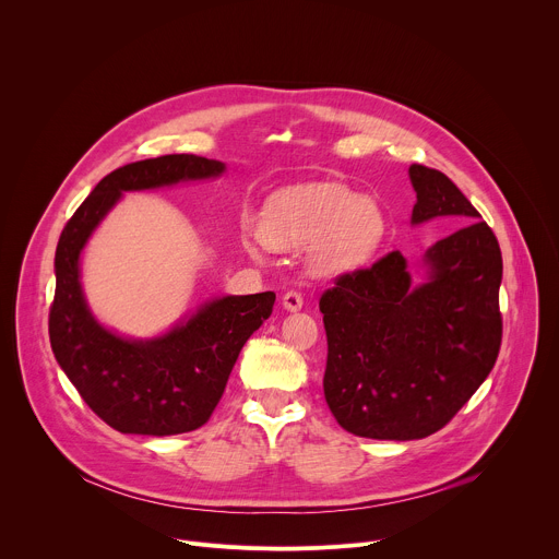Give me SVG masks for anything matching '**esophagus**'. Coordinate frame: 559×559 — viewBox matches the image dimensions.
<instances>
[{"label":"esophagus","mask_w":559,"mask_h":559,"mask_svg":"<svg viewBox=\"0 0 559 559\" xmlns=\"http://www.w3.org/2000/svg\"><path fill=\"white\" fill-rule=\"evenodd\" d=\"M283 307H285L287 311H298V309L302 307V294H300V292H287V294L283 296Z\"/></svg>","instance_id":"obj_1"}]
</instances>
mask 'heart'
<instances>
[{
	"label": "heart",
	"mask_w": 559,
	"mask_h": 559,
	"mask_svg": "<svg viewBox=\"0 0 559 559\" xmlns=\"http://www.w3.org/2000/svg\"><path fill=\"white\" fill-rule=\"evenodd\" d=\"M382 210L343 183H307L285 188L267 199L259 216V238L274 250H311L318 274L360 267L382 243ZM254 252V243L246 241Z\"/></svg>",
	"instance_id": "heart-1"
}]
</instances>
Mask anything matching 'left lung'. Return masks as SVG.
<instances>
[{"instance_id":"8db88e82","label":"left lung","mask_w":559,"mask_h":559,"mask_svg":"<svg viewBox=\"0 0 559 559\" xmlns=\"http://www.w3.org/2000/svg\"><path fill=\"white\" fill-rule=\"evenodd\" d=\"M412 223H464L425 252L414 285L393 250L341 274L321 296L325 401L360 438L420 440L440 431L491 373L502 343V252L493 229L440 170L414 164Z\"/></svg>"}]
</instances>
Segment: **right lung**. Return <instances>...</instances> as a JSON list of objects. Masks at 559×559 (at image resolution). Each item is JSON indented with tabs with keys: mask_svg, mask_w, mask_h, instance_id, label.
<instances>
[{
	"mask_svg": "<svg viewBox=\"0 0 559 559\" xmlns=\"http://www.w3.org/2000/svg\"><path fill=\"white\" fill-rule=\"evenodd\" d=\"M221 162L166 154L104 177L66 223L55 252L50 347L84 403L112 429L175 436L203 427L216 409L231 367L248 338L267 321L276 294L223 296L186 323L152 341H128L102 328L79 283V254L121 192L210 179Z\"/></svg>",
	"mask_w": 559,
	"mask_h": 559,
	"instance_id": "add662e5",
	"label": "right lung"
}]
</instances>
